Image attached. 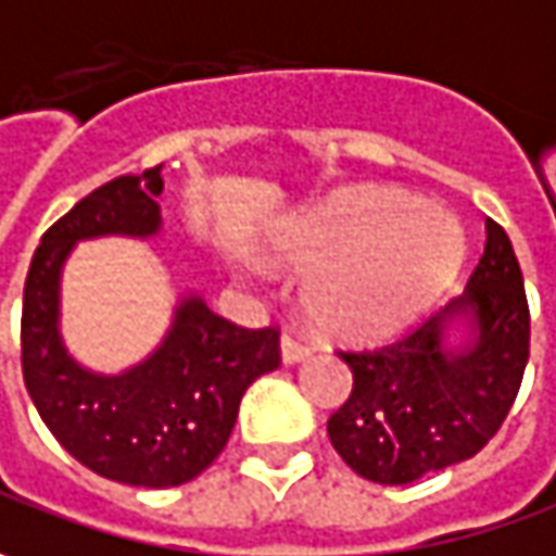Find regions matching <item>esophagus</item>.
Listing matches in <instances>:
<instances>
[{
	"label": "esophagus",
	"instance_id": "obj_1",
	"mask_svg": "<svg viewBox=\"0 0 556 556\" xmlns=\"http://www.w3.org/2000/svg\"><path fill=\"white\" fill-rule=\"evenodd\" d=\"M279 349H282V361H286V364H299V361H304V357L311 354V345H307L304 339H299L295 332H282Z\"/></svg>",
	"mask_w": 556,
	"mask_h": 556
}]
</instances>
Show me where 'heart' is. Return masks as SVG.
<instances>
[{
  "label": "heart",
  "instance_id": "1",
  "mask_svg": "<svg viewBox=\"0 0 556 556\" xmlns=\"http://www.w3.org/2000/svg\"><path fill=\"white\" fill-rule=\"evenodd\" d=\"M277 257L311 274L304 307L342 339H379L442 299L464 267L460 220L404 192H351L279 236Z\"/></svg>",
  "mask_w": 556,
  "mask_h": 556
}]
</instances>
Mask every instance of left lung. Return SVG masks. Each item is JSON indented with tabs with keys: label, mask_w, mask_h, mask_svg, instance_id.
Segmentation results:
<instances>
[{
	"label": "left lung",
	"mask_w": 556,
	"mask_h": 556,
	"mask_svg": "<svg viewBox=\"0 0 556 556\" xmlns=\"http://www.w3.org/2000/svg\"><path fill=\"white\" fill-rule=\"evenodd\" d=\"M457 319L471 342L447 350ZM339 354L354 386L326 432L357 476L407 485L479 454L507 420L529 361V302L504 227L485 220V252L460 299L389 345Z\"/></svg>",
	"instance_id": "left-lung-1"
}]
</instances>
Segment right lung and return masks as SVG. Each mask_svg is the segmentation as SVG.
Masks as SVG:
<instances>
[{
	"instance_id": "obj_1",
	"label": "right lung",
	"mask_w": 556,
	"mask_h": 556,
	"mask_svg": "<svg viewBox=\"0 0 556 556\" xmlns=\"http://www.w3.org/2000/svg\"><path fill=\"white\" fill-rule=\"evenodd\" d=\"M161 164L92 189L42 232L21 311V370L39 417L61 447L92 472L170 489L205 472L230 442L239 401L279 367V329H245L186 295L174 326L142 364L102 376L61 342V264L80 239L152 236L161 227Z\"/></svg>"
}]
</instances>
